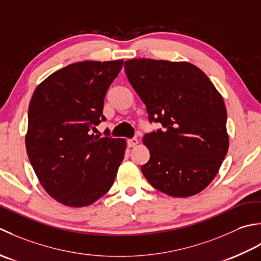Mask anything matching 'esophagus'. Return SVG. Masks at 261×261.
<instances>
[{
    "instance_id": "esophagus-1",
    "label": "esophagus",
    "mask_w": 261,
    "mask_h": 261,
    "mask_svg": "<svg viewBox=\"0 0 261 261\" xmlns=\"http://www.w3.org/2000/svg\"><path fill=\"white\" fill-rule=\"evenodd\" d=\"M137 143H138V140H137V138H135V137L127 140V145H128V147H133V146L137 145Z\"/></svg>"
}]
</instances>
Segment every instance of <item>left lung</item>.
Masks as SVG:
<instances>
[{
  "label": "left lung",
  "mask_w": 261,
  "mask_h": 261,
  "mask_svg": "<svg viewBox=\"0 0 261 261\" xmlns=\"http://www.w3.org/2000/svg\"><path fill=\"white\" fill-rule=\"evenodd\" d=\"M148 121L162 128L143 143L150 160L141 170L154 188L172 197L200 193L215 178L228 150L226 108L206 74L186 62L138 58L125 62Z\"/></svg>",
  "instance_id": "1"
}]
</instances>
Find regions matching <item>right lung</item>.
<instances>
[{
	"mask_svg": "<svg viewBox=\"0 0 261 261\" xmlns=\"http://www.w3.org/2000/svg\"><path fill=\"white\" fill-rule=\"evenodd\" d=\"M123 63L70 64L42 81L30 100L27 153L42 187L61 204L91 205L115 181L126 141L91 132L106 120V93Z\"/></svg>",
	"mask_w": 261,
	"mask_h": 261,
	"instance_id": "obj_1",
	"label": "right lung"
}]
</instances>
